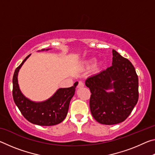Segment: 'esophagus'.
<instances>
[{
  "label": "esophagus",
  "mask_w": 155,
  "mask_h": 155,
  "mask_svg": "<svg viewBox=\"0 0 155 155\" xmlns=\"http://www.w3.org/2000/svg\"><path fill=\"white\" fill-rule=\"evenodd\" d=\"M84 87V83L82 82V81H78L77 87L80 88V87Z\"/></svg>",
  "instance_id": "obj_1"
}]
</instances>
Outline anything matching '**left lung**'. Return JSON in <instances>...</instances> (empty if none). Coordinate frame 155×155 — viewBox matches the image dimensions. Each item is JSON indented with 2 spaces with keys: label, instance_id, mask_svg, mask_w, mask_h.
Segmentation results:
<instances>
[{
  "label": "left lung",
  "instance_id": "obj_1",
  "mask_svg": "<svg viewBox=\"0 0 155 155\" xmlns=\"http://www.w3.org/2000/svg\"><path fill=\"white\" fill-rule=\"evenodd\" d=\"M112 65L85 81L90 88V107L94 118L112 125L127 118L139 98L138 77L131 62L113 50ZM114 89L113 92L108 90Z\"/></svg>",
  "mask_w": 155,
  "mask_h": 155
}]
</instances>
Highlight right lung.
Masks as SVG:
<instances>
[{
    "label": "right lung",
    "mask_w": 155,
    "mask_h": 155,
    "mask_svg": "<svg viewBox=\"0 0 155 155\" xmlns=\"http://www.w3.org/2000/svg\"><path fill=\"white\" fill-rule=\"evenodd\" d=\"M30 55L28 54L26 57L14 72L12 90L14 101L21 114L31 123L40 126L59 124L66 117L70 102L74 96L78 82L70 87L59 89L51 98L46 101L41 103L31 101L21 93L18 83V71Z\"/></svg>",
    "instance_id": "right-lung-1"
}]
</instances>
